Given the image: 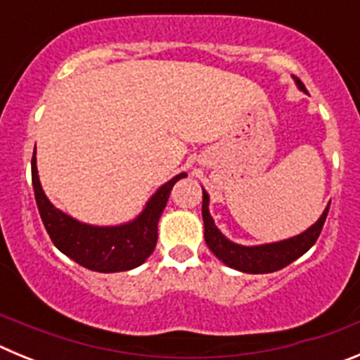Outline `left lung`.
Masks as SVG:
<instances>
[{
	"label": "left lung",
	"mask_w": 360,
	"mask_h": 360,
	"mask_svg": "<svg viewBox=\"0 0 360 360\" xmlns=\"http://www.w3.org/2000/svg\"><path fill=\"white\" fill-rule=\"evenodd\" d=\"M297 82L299 90L307 91L304 84L294 77ZM209 196L203 191V203H202V216L203 225H205V243L209 249L214 252L218 259L225 263V265L232 266V269L247 272V274H269V272H276V270L283 269V266L290 265L295 262L299 256H303L311 245L316 243L319 238L323 225L328 216V209H324L323 216L317 219V224L311 225L308 231H304L299 236L290 238V240L278 241V243L259 245V247H243V245H236L229 241L221 232L216 229L214 221H212L211 214H209Z\"/></svg>",
	"instance_id": "obj_1"
}]
</instances>
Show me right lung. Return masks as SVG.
I'll use <instances>...</instances> for the list:
<instances>
[{"instance_id": "add662e5", "label": "right lung", "mask_w": 360, "mask_h": 360, "mask_svg": "<svg viewBox=\"0 0 360 360\" xmlns=\"http://www.w3.org/2000/svg\"><path fill=\"white\" fill-rule=\"evenodd\" d=\"M180 173L151 196L144 212L131 224L120 227H91L79 224L77 219L56 209L41 189L36 167V151L32 157V184L36 195L37 209L44 229L57 249L72 257L73 262L95 272H122L142 265L146 257L157 245V225L165 203L169 200L171 189L180 178Z\"/></svg>"}]
</instances>
